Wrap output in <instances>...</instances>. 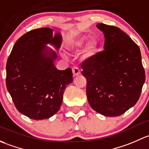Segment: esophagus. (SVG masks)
Wrapping results in <instances>:
<instances>
[{
  "label": "esophagus",
  "instance_id": "esophagus-1",
  "mask_svg": "<svg viewBox=\"0 0 149 149\" xmlns=\"http://www.w3.org/2000/svg\"><path fill=\"white\" fill-rule=\"evenodd\" d=\"M72 73H73V75H74V77L78 76L79 74H80V70H79L78 67H74L72 68Z\"/></svg>",
  "mask_w": 149,
  "mask_h": 149
}]
</instances>
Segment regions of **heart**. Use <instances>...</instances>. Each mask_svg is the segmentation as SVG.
I'll return each instance as SVG.
<instances>
[{
    "instance_id": "1",
    "label": "heart",
    "mask_w": 149,
    "mask_h": 149,
    "mask_svg": "<svg viewBox=\"0 0 149 149\" xmlns=\"http://www.w3.org/2000/svg\"><path fill=\"white\" fill-rule=\"evenodd\" d=\"M87 41V37L86 36H77L68 43L67 48L71 53H77L80 51L85 46ZM97 42L95 39H90L88 41L86 47V54L87 56H91L97 49Z\"/></svg>"
}]
</instances>
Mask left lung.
Masks as SVG:
<instances>
[{
    "instance_id": "1",
    "label": "left lung",
    "mask_w": 149,
    "mask_h": 149,
    "mask_svg": "<svg viewBox=\"0 0 149 149\" xmlns=\"http://www.w3.org/2000/svg\"><path fill=\"white\" fill-rule=\"evenodd\" d=\"M105 36L104 51L82 62L90 105L108 117L123 114L140 97L146 75L139 46L122 30L98 24Z\"/></svg>"
}]
</instances>
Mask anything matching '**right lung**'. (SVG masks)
Instances as JSON below:
<instances>
[{
    "label": "right lung",
    "mask_w": 149,
    "mask_h": 149,
    "mask_svg": "<svg viewBox=\"0 0 149 149\" xmlns=\"http://www.w3.org/2000/svg\"><path fill=\"white\" fill-rule=\"evenodd\" d=\"M62 37L53 30L40 28L28 31L15 43L6 64V83L15 106L33 120L52 117L59 110L67 85L73 81L71 68L59 70L54 52L45 44L59 49Z\"/></svg>",
    "instance_id": "right-lung-1"
}]
</instances>
